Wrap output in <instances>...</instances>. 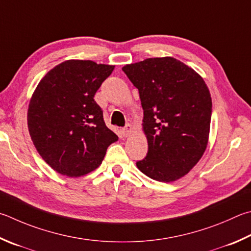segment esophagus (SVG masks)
<instances>
[{
	"instance_id": "obj_1",
	"label": "esophagus",
	"mask_w": 251,
	"mask_h": 251,
	"mask_svg": "<svg viewBox=\"0 0 251 251\" xmlns=\"http://www.w3.org/2000/svg\"><path fill=\"white\" fill-rule=\"evenodd\" d=\"M131 131H133V127H131L130 124H127L124 128H123V134H124L125 137H128L131 134Z\"/></svg>"
}]
</instances>
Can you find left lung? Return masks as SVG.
<instances>
[{
	"label": "left lung",
	"mask_w": 251,
	"mask_h": 251,
	"mask_svg": "<svg viewBox=\"0 0 251 251\" xmlns=\"http://www.w3.org/2000/svg\"><path fill=\"white\" fill-rule=\"evenodd\" d=\"M139 91L148 141L138 169L160 182L180 179L207 147L212 99L203 78L172 57L148 58L123 67Z\"/></svg>",
	"instance_id": "1"
}]
</instances>
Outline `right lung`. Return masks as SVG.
<instances>
[{"instance_id": "right-lung-1", "label": "right lung", "mask_w": 251, "mask_h": 251, "mask_svg": "<svg viewBox=\"0 0 251 251\" xmlns=\"http://www.w3.org/2000/svg\"><path fill=\"white\" fill-rule=\"evenodd\" d=\"M114 66L67 60L47 72L34 91L27 125L45 161L62 176L78 177L101 165L117 141L94 95Z\"/></svg>"}]
</instances>
